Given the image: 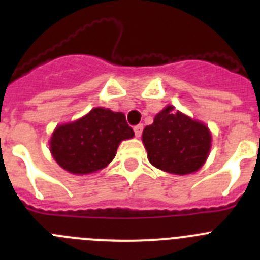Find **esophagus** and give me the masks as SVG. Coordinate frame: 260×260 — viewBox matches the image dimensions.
Returning <instances> with one entry per match:
<instances>
[{
    "label": "esophagus",
    "instance_id": "esophagus-1",
    "mask_svg": "<svg viewBox=\"0 0 260 260\" xmlns=\"http://www.w3.org/2000/svg\"><path fill=\"white\" fill-rule=\"evenodd\" d=\"M142 132H143V125H137L134 127V133H135V137L139 138L142 135Z\"/></svg>",
    "mask_w": 260,
    "mask_h": 260
}]
</instances>
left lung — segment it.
<instances>
[{"label": "left lung", "instance_id": "left-lung-1", "mask_svg": "<svg viewBox=\"0 0 260 260\" xmlns=\"http://www.w3.org/2000/svg\"><path fill=\"white\" fill-rule=\"evenodd\" d=\"M142 142L153 167L185 176L203 167L210 155L212 135L206 123L167 105L156 114L152 125L144 127Z\"/></svg>", "mask_w": 260, "mask_h": 260}]
</instances>
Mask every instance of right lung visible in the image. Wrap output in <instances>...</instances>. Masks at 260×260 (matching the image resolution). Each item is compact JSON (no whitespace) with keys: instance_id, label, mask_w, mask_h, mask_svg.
<instances>
[{"instance_id":"1","label":"right lung","mask_w":260,"mask_h":260,"mask_svg":"<svg viewBox=\"0 0 260 260\" xmlns=\"http://www.w3.org/2000/svg\"><path fill=\"white\" fill-rule=\"evenodd\" d=\"M133 137L125 114L98 107L73 122L57 125L49 151L62 169L83 176L104 169L116 156L119 143Z\"/></svg>"}]
</instances>
